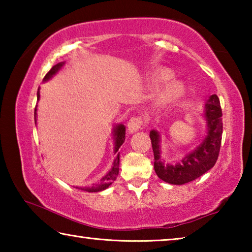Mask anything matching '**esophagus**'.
I'll list each match as a JSON object with an SVG mask.
<instances>
[{
	"instance_id": "esophagus-1",
	"label": "esophagus",
	"mask_w": 252,
	"mask_h": 252,
	"mask_svg": "<svg viewBox=\"0 0 252 252\" xmlns=\"http://www.w3.org/2000/svg\"><path fill=\"white\" fill-rule=\"evenodd\" d=\"M143 126V120L140 117H132L129 123H127V130L130 133H134V132L141 130Z\"/></svg>"
}]
</instances>
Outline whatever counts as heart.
<instances>
[{"instance_id": "b5f03b06", "label": "heart", "mask_w": 252, "mask_h": 252, "mask_svg": "<svg viewBox=\"0 0 252 252\" xmlns=\"http://www.w3.org/2000/svg\"><path fill=\"white\" fill-rule=\"evenodd\" d=\"M173 72L169 69H160L156 72L155 76H153V81L156 83L161 84L165 83L173 79ZM183 91H185V85L181 82V81H173V82L170 83L163 92V99L164 100H172L176 99V97L180 96Z\"/></svg>"}]
</instances>
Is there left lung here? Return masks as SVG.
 <instances>
[{"label": "left lung", "mask_w": 252, "mask_h": 252, "mask_svg": "<svg viewBox=\"0 0 252 252\" xmlns=\"http://www.w3.org/2000/svg\"><path fill=\"white\" fill-rule=\"evenodd\" d=\"M222 111L217 94H212L204 103L203 118L207 123V134L199 146L188 153L177 163H165L161 158V134L158 130L150 131L155 171L157 176L170 185H185L201 177L217 162L222 138Z\"/></svg>", "instance_id": "1"}]
</instances>
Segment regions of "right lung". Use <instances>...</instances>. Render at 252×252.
<instances>
[{"label":"right lung","instance_id":"add662e5","mask_svg":"<svg viewBox=\"0 0 252 252\" xmlns=\"http://www.w3.org/2000/svg\"><path fill=\"white\" fill-rule=\"evenodd\" d=\"M63 65H64V62H60V63H58V64L52 66V69H51L44 76V79H43L44 82L52 79L53 76L62 69ZM36 95H37V101H39L40 100V89L37 90ZM36 108H37V105L35 106V110H34V120H35V125H36V118H37V113H36L37 109ZM112 134H113V141H114V155H117L116 159H114V161H113L112 168H111L110 171L101 179L100 183H96V185L92 186V187H75V188H78V189H81V190H84V191H88V192H99V191H103L105 189H108V188L112 185V182L116 180L118 174H119V163H120V153H119L118 151H119V148L122 146L123 142H125V140H126V126L123 125H117L113 127Z\"/></svg>","mask_w":252,"mask_h":252}]
</instances>
